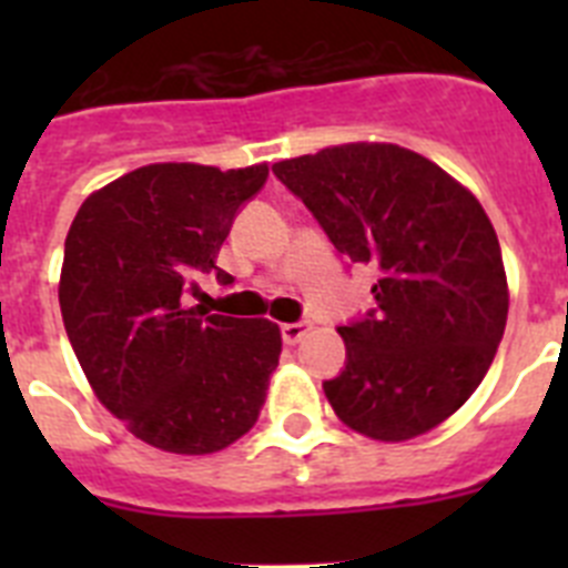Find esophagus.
Listing matches in <instances>:
<instances>
[{"mask_svg":"<svg viewBox=\"0 0 568 568\" xmlns=\"http://www.w3.org/2000/svg\"><path fill=\"white\" fill-rule=\"evenodd\" d=\"M310 333V324L307 321H295V324H281V338L284 344H298L304 335Z\"/></svg>","mask_w":568,"mask_h":568,"instance_id":"1","label":"esophagus"}]
</instances>
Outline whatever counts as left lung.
<instances>
[{"mask_svg": "<svg viewBox=\"0 0 568 568\" xmlns=\"http://www.w3.org/2000/svg\"><path fill=\"white\" fill-rule=\"evenodd\" d=\"M338 253L381 270L378 307L341 327L335 415L384 444L418 438L478 389L506 329L509 284L480 202L415 150L349 142L273 164Z\"/></svg>", "mask_w": 568, "mask_h": 568, "instance_id": "obj_1", "label": "left lung"}]
</instances>
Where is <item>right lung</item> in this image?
I'll return each mask as SVG.
<instances>
[{"label": "right lung", "mask_w": 568, "mask_h": 568, "mask_svg": "<svg viewBox=\"0 0 568 568\" xmlns=\"http://www.w3.org/2000/svg\"><path fill=\"white\" fill-rule=\"evenodd\" d=\"M267 173L148 164L90 193L68 230L59 307L70 346L104 409L162 453L227 449L267 398L278 324L182 304L199 273L233 284L215 258Z\"/></svg>", "instance_id": "add662e5"}]
</instances>
